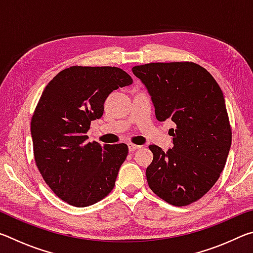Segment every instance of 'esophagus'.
I'll list each match as a JSON object with an SVG mask.
<instances>
[{"label":"esophagus","mask_w":253,"mask_h":253,"mask_svg":"<svg viewBox=\"0 0 253 253\" xmlns=\"http://www.w3.org/2000/svg\"><path fill=\"white\" fill-rule=\"evenodd\" d=\"M138 148H142V146H139V145H135V144H132V143L128 144V149H129V152H134V151H136V149H138Z\"/></svg>","instance_id":"obj_1"}]
</instances>
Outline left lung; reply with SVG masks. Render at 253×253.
Returning a JSON list of instances; mask_svg holds the SVG:
<instances>
[{"label":"left lung","instance_id":"obj_1","mask_svg":"<svg viewBox=\"0 0 253 253\" xmlns=\"http://www.w3.org/2000/svg\"><path fill=\"white\" fill-rule=\"evenodd\" d=\"M132 72L148 89L157 121L169 118L176 125L168 153L149 145L148 186L175 207L196 202L219 179L232 140L220 85L205 68L188 61L151 62Z\"/></svg>","mask_w":253,"mask_h":253}]
</instances>
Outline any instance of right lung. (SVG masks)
<instances>
[{
  "label": "right lung",
  "instance_id": "obj_1",
  "mask_svg": "<svg viewBox=\"0 0 253 253\" xmlns=\"http://www.w3.org/2000/svg\"><path fill=\"white\" fill-rule=\"evenodd\" d=\"M131 83L117 67L72 66L42 92L31 119L34 161L51 191L68 204L89 207L113 191L128 146L88 143L85 132L104 114L107 97Z\"/></svg>",
  "mask_w": 253,
  "mask_h": 253
}]
</instances>
